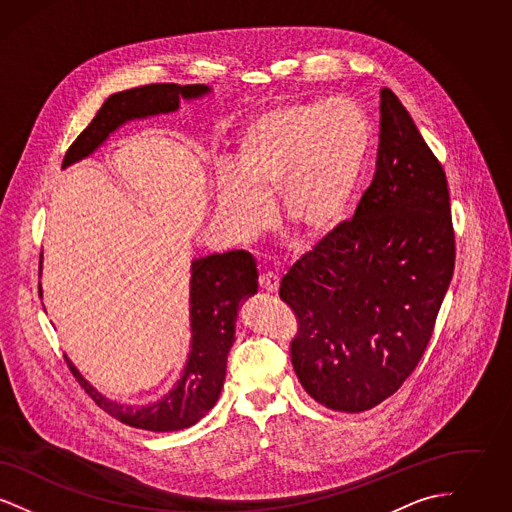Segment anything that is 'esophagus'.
Instances as JSON below:
<instances>
[{"instance_id":"esophagus-1","label":"esophagus","mask_w":512,"mask_h":512,"mask_svg":"<svg viewBox=\"0 0 512 512\" xmlns=\"http://www.w3.org/2000/svg\"><path fill=\"white\" fill-rule=\"evenodd\" d=\"M259 284L265 292L276 293L280 288V278L274 272H263L261 278H259Z\"/></svg>"}]
</instances>
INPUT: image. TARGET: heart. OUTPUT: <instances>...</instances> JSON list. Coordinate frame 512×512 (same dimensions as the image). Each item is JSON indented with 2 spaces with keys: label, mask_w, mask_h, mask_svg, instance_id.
<instances>
[{
  "label": "heart",
  "mask_w": 512,
  "mask_h": 512,
  "mask_svg": "<svg viewBox=\"0 0 512 512\" xmlns=\"http://www.w3.org/2000/svg\"><path fill=\"white\" fill-rule=\"evenodd\" d=\"M372 130L351 99L290 101L255 115L236 138L234 165L217 172V215L238 240H253L270 219L274 190L282 220L322 238L345 217L359 188Z\"/></svg>",
  "instance_id": "1"
}]
</instances>
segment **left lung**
Returning a JSON list of instances; mask_svg holds the SVG:
<instances>
[{"instance_id": "left-lung-1", "label": "left lung", "mask_w": 512, "mask_h": 512, "mask_svg": "<svg viewBox=\"0 0 512 512\" xmlns=\"http://www.w3.org/2000/svg\"><path fill=\"white\" fill-rule=\"evenodd\" d=\"M376 167L353 220L280 284L299 318L293 370L315 401L341 413L380 405L411 376L455 268L445 172L388 88Z\"/></svg>"}]
</instances>
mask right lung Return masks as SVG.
Wrapping results in <instances>:
<instances>
[{
	"label": "right lung",
	"mask_w": 512,
	"mask_h": 512,
	"mask_svg": "<svg viewBox=\"0 0 512 512\" xmlns=\"http://www.w3.org/2000/svg\"><path fill=\"white\" fill-rule=\"evenodd\" d=\"M213 94L205 84H151L113 94L94 121L69 147L63 169L94 155L109 136L124 124L171 115L180 101H195ZM40 255V276L42 261ZM190 278V353L176 384L157 401L124 405L96 390L67 357L80 386L105 413L132 428L147 432H176L194 426L219 401L226 376L228 351L236 340V320L242 303L259 290L257 263L247 251H226L192 261ZM42 297V282L38 284Z\"/></svg>",
	"instance_id": "1"
}]
</instances>
